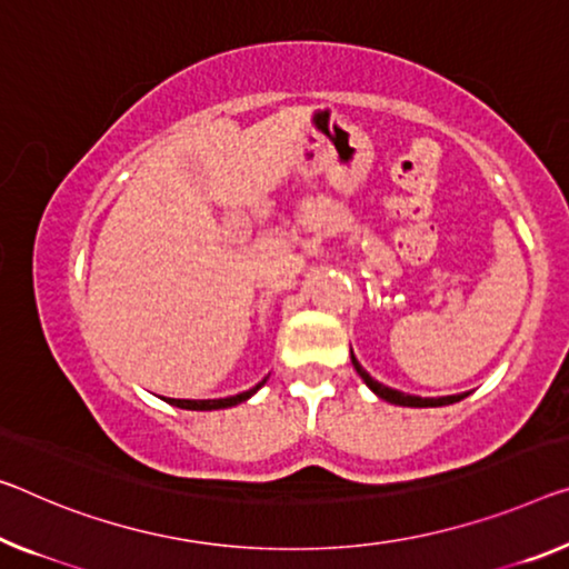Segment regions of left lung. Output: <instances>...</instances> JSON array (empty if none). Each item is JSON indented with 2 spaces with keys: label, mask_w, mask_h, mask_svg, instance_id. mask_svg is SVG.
<instances>
[{
  "label": "left lung",
  "mask_w": 569,
  "mask_h": 569,
  "mask_svg": "<svg viewBox=\"0 0 569 569\" xmlns=\"http://www.w3.org/2000/svg\"><path fill=\"white\" fill-rule=\"evenodd\" d=\"M351 363L356 373L361 376V379L366 381V387H369L376 397H381L383 401H389V405H399V407H445V405H456V401H460L462 397L468 395H452V397H437V399H427V397H415V395H405V391H397V389H389L383 387V383L373 381L369 373H366V369L361 363L356 361V356L351 351Z\"/></svg>",
  "instance_id": "obj_1"
}]
</instances>
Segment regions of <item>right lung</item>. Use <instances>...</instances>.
Here are the masks:
<instances>
[{"label":"right lung","mask_w":569,"mask_h":569,"mask_svg":"<svg viewBox=\"0 0 569 569\" xmlns=\"http://www.w3.org/2000/svg\"><path fill=\"white\" fill-rule=\"evenodd\" d=\"M267 379H261L254 389L249 391H241V395L236 397H226V399H170L172 407H180V409H196V412H206V409H226V407H233V405H241V401H247L251 395H257V391L264 387Z\"/></svg>","instance_id":"obj_1"}]
</instances>
